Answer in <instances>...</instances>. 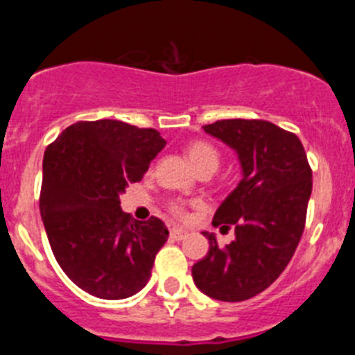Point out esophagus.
Instances as JSON below:
<instances>
[{
    "label": "esophagus",
    "mask_w": 355,
    "mask_h": 355,
    "mask_svg": "<svg viewBox=\"0 0 355 355\" xmlns=\"http://www.w3.org/2000/svg\"><path fill=\"white\" fill-rule=\"evenodd\" d=\"M188 234V231H184V229H180V227H172L171 229V238L172 240H183L184 236H187Z\"/></svg>",
    "instance_id": "1"
}]
</instances>
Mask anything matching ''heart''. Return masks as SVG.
Masks as SVG:
<instances>
[{
	"label": "heart",
	"mask_w": 355,
	"mask_h": 355,
	"mask_svg": "<svg viewBox=\"0 0 355 355\" xmlns=\"http://www.w3.org/2000/svg\"><path fill=\"white\" fill-rule=\"evenodd\" d=\"M187 156L197 171L202 167L216 168L218 167V159H220V156H218V150L206 142L190 144V146L187 147ZM171 209L174 215L183 216L184 215V202H172Z\"/></svg>",
	"instance_id": "1"
}]
</instances>
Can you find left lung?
I'll return each instance as SVG.
<instances>
[{
  "mask_svg": "<svg viewBox=\"0 0 355 355\" xmlns=\"http://www.w3.org/2000/svg\"><path fill=\"white\" fill-rule=\"evenodd\" d=\"M238 155L241 180L224 199L213 225L234 227V240L209 250L192 266L196 286L208 297L241 302L283 274L302 236L313 174L299 137L268 121L227 119L205 126Z\"/></svg>",
  "mask_w": 355,
  "mask_h": 355,
  "instance_id": "obj_1",
  "label": "left lung"
}]
</instances>
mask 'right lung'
Masks as SVG:
<instances>
[{"label": "right lung", "instance_id": "1", "mask_svg": "<svg viewBox=\"0 0 355 355\" xmlns=\"http://www.w3.org/2000/svg\"><path fill=\"white\" fill-rule=\"evenodd\" d=\"M156 130L121 121L76 122L44 153L40 215L56 261L97 299L139 293L168 231L159 218L135 220L121 196L165 147Z\"/></svg>", "mask_w": 355, "mask_h": 355}]
</instances>
